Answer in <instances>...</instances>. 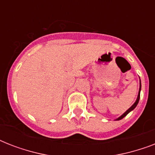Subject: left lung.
Instances as JSON below:
<instances>
[{
    "instance_id": "obj_1",
    "label": "left lung",
    "mask_w": 155,
    "mask_h": 155,
    "mask_svg": "<svg viewBox=\"0 0 155 155\" xmlns=\"http://www.w3.org/2000/svg\"><path fill=\"white\" fill-rule=\"evenodd\" d=\"M141 87H142V86H141V80H140L139 92H138V95H137V100H136V101H135V103L134 104H133V105L131 106V107H130V108H129V109H128V110L126 111V112H125V113H123L122 115L120 116V117H118L117 119V120H120V119H122L123 117H125V116L127 115L128 113H130V112H131V111H132V110H134V108H136V106L137 105V104H138V101H139V99H140V92H141Z\"/></svg>"
}]
</instances>
